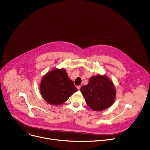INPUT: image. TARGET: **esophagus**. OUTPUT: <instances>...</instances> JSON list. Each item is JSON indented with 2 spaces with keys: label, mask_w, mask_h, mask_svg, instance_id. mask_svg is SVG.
I'll return each mask as SVG.
<instances>
[{
  "label": "esophagus",
  "mask_w": 150,
  "mask_h": 150,
  "mask_svg": "<svg viewBox=\"0 0 150 150\" xmlns=\"http://www.w3.org/2000/svg\"><path fill=\"white\" fill-rule=\"evenodd\" d=\"M76 88H77L78 90H79V89H80V88H81V86H78L76 87Z\"/></svg>",
  "instance_id": "1"
}]
</instances>
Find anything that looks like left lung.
<instances>
[{"instance_id": "left-lung-1", "label": "left lung", "mask_w": 150, "mask_h": 150, "mask_svg": "<svg viewBox=\"0 0 150 150\" xmlns=\"http://www.w3.org/2000/svg\"><path fill=\"white\" fill-rule=\"evenodd\" d=\"M80 91L87 104L93 111H102L110 107L115 101V85L105 75L91 76L88 84L83 86Z\"/></svg>"}]
</instances>
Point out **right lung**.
<instances>
[{
  "label": "right lung",
  "mask_w": 150,
  "mask_h": 150,
  "mask_svg": "<svg viewBox=\"0 0 150 150\" xmlns=\"http://www.w3.org/2000/svg\"><path fill=\"white\" fill-rule=\"evenodd\" d=\"M40 90L42 96L49 104L59 105L78 91L74 82L63 69H54L42 78Z\"/></svg>",
  "instance_id": "obj_1"
}]
</instances>
